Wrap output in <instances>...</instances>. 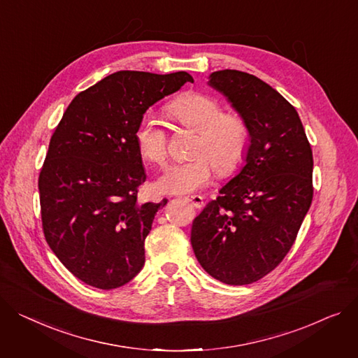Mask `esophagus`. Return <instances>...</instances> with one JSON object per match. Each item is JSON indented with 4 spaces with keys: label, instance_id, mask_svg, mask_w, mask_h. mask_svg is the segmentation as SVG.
Returning a JSON list of instances; mask_svg holds the SVG:
<instances>
[{
    "label": "esophagus",
    "instance_id": "obj_1",
    "mask_svg": "<svg viewBox=\"0 0 358 358\" xmlns=\"http://www.w3.org/2000/svg\"><path fill=\"white\" fill-rule=\"evenodd\" d=\"M185 201H188L194 208L204 207V199L201 196H188V197H185Z\"/></svg>",
    "mask_w": 358,
    "mask_h": 358
}]
</instances>
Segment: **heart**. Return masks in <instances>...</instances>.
Instances as JSON below:
<instances>
[{
    "label": "heart",
    "mask_w": 358,
    "mask_h": 358,
    "mask_svg": "<svg viewBox=\"0 0 358 358\" xmlns=\"http://www.w3.org/2000/svg\"><path fill=\"white\" fill-rule=\"evenodd\" d=\"M166 112L180 125L199 131V136L189 151L194 157L170 165L159 177L161 192L193 193L210 182L214 170L229 176L241 169L250 147V131L243 116L223 112L216 98L201 92L180 94L166 106ZM134 136L144 159L157 165H164L169 159V131L155 115H142Z\"/></svg>",
    "instance_id": "heart-1"
}]
</instances>
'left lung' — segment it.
Listing matches in <instances>:
<instances>
[{
  "mask_svg": "<svg viewBox=\"0 0 358 358\" xmlns=\"http://www.w3.org/2000/svg\"><path fill=\"white\" fill-rule=\"evenodd\" d=\"M250 131L246 165L192 226L203 269L227 285L272 272L295 243L311 207L313 150L296 109L272 86L239 70L210 75Z\"/></svg>",
  "mask_w": 358,
  "mask_h": 358,
  "instance_id": "left-lung-1",
  "label": "left lung"
}]
</instances>
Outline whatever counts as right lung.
<instances>
[{
	"label": "right lung",
	"mask_w": 358,
	"mask_h": 358,
	"mask_svg": "<svg viewBox=\"0 0 358 358\" xmlns=\"http://www.w3.org/2000/svg\"><path fill=\"white\" fill-rule=\"evenodd\" d=\"M185 82H194L187 71H116L76 94L52 135L38 176L43 233L90 287H122L145 264V237L166 200H136L147 176L134 134L147 109Z\"/></svg>",
	"instance_id": "add662e5"
}]
</instances>
